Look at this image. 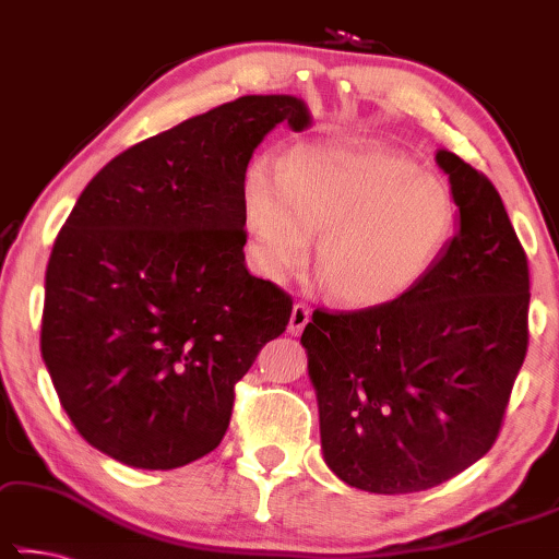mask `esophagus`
I'll list each match as a JSON object with an SVG mask.
<instances>
[{
  "instance_id": "1",
  "label": "esophagus",
  "mask_w": 559,
  "mask_h": 559,
  "mask_svg": "<svg viewBox=\"0 0 559 559\" xmlns=\"http://www.w3.org/2000/svg\"><path fill=\"white\" fill-rule=\"evenodd\" d=\"M310 307L307 305H302V302H297L295 307H293V314H289V325H287V330L293 335H299L305 330V325L307 322H310Z\"/></svg>"
}]
</instances>
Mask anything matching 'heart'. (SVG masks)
I'll list each match as a JSON object with an SVG mask.
<instances>
[{
	"label": "heart",
	"mask_w": 559,
	"mask_h": 559,
	"mask_svg": "<svg viewBox=\"0 0 559 559\" xmlns=\"http://www.w3.org/2000/svg\"><path fill=\"white\" fill-rule=\"evenodd\" d=\"M252 260L270 280L305 262L330 297L376 310L428 277L454 239L459 206L451 186L414 158L345 143H299L285 166L257 158L241 181Z\"/></svg>",
	"instance_id": "b5f03b06"
}]
</instances>
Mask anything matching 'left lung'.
Returning <instances> with one entry per match:
<instances>
[{
    "mask_svg": "<svg viewBox=\"0 0 559 559\" xmlns=\"http://www.w3.org/2000/svg\"><path fill=\"white\" fill-rule=\"evenodd\" d=\"M459 206L454 239L393 305L312 312L302 337L322 456L347 487L411 495L497 441L527 355L530 270L495 186L436 151Z\"/></svg>",
    "mask_w": 559,
    "mask_h": 559,
    "instance_id": "obj_1",
    "label": "left lung"
}]
</instances>
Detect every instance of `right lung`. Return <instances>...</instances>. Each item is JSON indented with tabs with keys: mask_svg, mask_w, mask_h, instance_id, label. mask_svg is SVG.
<instances>
[{
	"mask_svg": "<svg viewBox=\"0 0 559 559\" xmlns=\"http://www.w3.org/2000/svg\"><path fill=\"white\" fill-rule=\"evenodd\" d=\"M295 95H245L103 166L55 239L43 360L78 433L135 468L219 447L234 385L285 333L293 299L245 264L241 181Z\"/></svg>",
	"mask_w": 559,
	"mask_h": 559,
	"instance_id": "add662e5",
	"label": "right lung"
}]
</instances>
